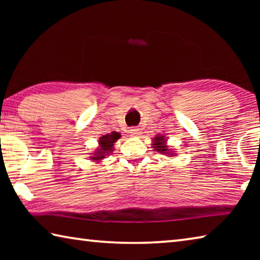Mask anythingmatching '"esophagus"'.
Instances as JSON below:
<instances>
[{
	"mask_svg": "<svg viewBox=\"0 0 260 260\" xmlns=\"http://www.w3.org/2000/svg\"><path fill=\"white\" fill-rule=\"evenodd\" d=\"M129 134L132 136H140L141 131H140V128H136V127H134V128H131L129 129Z\"/></svg>",
	"mask_w": 260,
	"mask_h": 260,
	"instance_id": "34e87169",
	"label": "esophagus"
}]
</instances>
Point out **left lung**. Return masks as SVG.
<instances>
[{
	"label": "left lung",
	"mask_w": 260,
	"mask_h": 260,
	"mask_svg": "<svg viewBox=\"0 0 260 260\" xmlns=\"http://www.w3.org/2000/svg\"><path fill=\"white\" fill-rule=\"evenodd\" d=\"M151 146L157 152H160L161 155H165L167 157L177 156L175 151H173L172 149H170V147L167 146V139H166L165 135H162V134L156 135L155 138L152 139Z\"/></svg>",
	"instance_id": "8db88e82"
}]
</instances>
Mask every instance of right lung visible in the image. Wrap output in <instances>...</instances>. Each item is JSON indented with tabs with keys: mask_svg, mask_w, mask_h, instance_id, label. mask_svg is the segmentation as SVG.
I'll return each mask as SVG.
<instances>
[{
	"mask_svg": "<svg viewBox=\"0 0 260 260\" xmlns=\"http://www.w3.org/2000/svg\"><path fill=\"white\" fill-rule=\"evenodd\" d=\"M120 134L118 132H111V133H108L105 135H102L99 139V147L95 149V150L90 153V160L95 162L102 161L104 158H107L110 153L113 151V146L114 143L117 142L118 140L120 139Z\"/></svg>",
	"mask_w": 260,
	"mask_h": 260,
	"instance_id": "add662e5",
	"label": "right lung"
}]
</instances>
